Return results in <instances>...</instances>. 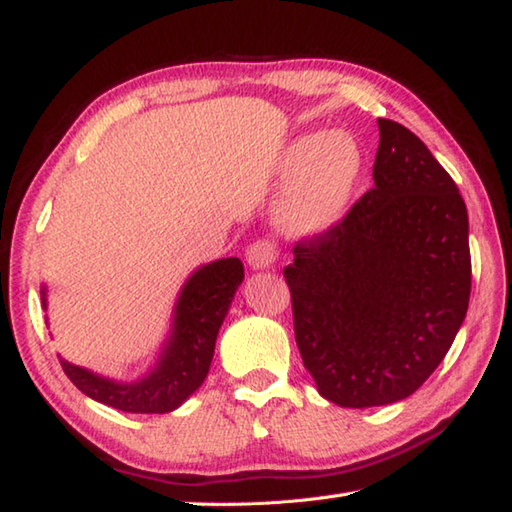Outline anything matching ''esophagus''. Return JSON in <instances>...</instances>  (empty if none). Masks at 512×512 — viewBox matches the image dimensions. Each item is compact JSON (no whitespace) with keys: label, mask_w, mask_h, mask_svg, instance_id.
<instances>
[{"label":"esophagus","mask_w":512,"mask_h":512,"mask_svg":"<svg viewBox=\"0 0 512 512\" xmlns=\"http://www.w3.org/2000/svg\"><path fill=\"white\" fill-rule=\"evenodd\" d=\"M277 246L273 242H268V239H257V242H253L248 246L246 250V259L248 264L253 268H270L275 262H277Z\"/></svg>","instance_id":"esophagus-1"}]
</instances>
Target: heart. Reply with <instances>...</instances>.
I'll return each mask as SVG.
<instances>
[{"label":"heart","mask_w":512,"mask_h":512,"mask_svg":"<svg viewBox=\"0 0 512 512\" xmlns=\"http://www.w3.org/2000/svg\"><path fill=\"white\" fill-rule=\"evenodd\" d=\"M363 171V151L347 132L308 134L286 147L281 173L290 187L279 217L295 233H321L341 220Z\"/></svg>","instance_id":"heart-1"}]
</instances>
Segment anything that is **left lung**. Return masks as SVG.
Listing matches in <instances>:
<instances>
[{"label":"left lung","instance_id":"left-lung-1","mask_svg":"<svg viewBox=\"0 0 512 512\" xmlns=\"http://www.w3.org/2000/svg\"><path fill=\"white\" fill-rule=\"evenodd\" d=\"M374 189L284 268L295 339L319 394L341 407L411 396L469 310L466 204L407 127L378 118Z\"/></svg>","mask_w":512,"mask_h":512}]
</instances>
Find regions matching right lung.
Listing matches in <instances>:
<instances>
[{
  "mask_svg": "<svg viewBox=\"0 0 512 512\" xmlns=\"http://www.w3.org/2000/svg\"><path fill=\"white\" fill-rule=\"evenodd\" d=\"M242 279L244 266L237 257L217 259L195 270L180 292L173 330L158 365L138 383H114L59 356L65 376L85 396L107 407L129 413L173 411L209 374L217 332ZM41 301L46 306V288L41 290Z\"/></svg>",
  "mask_w": 512,
  "mask_h": 512,
  "instance_id": "right-lung-1",
  "label": "right lung"
}]
</instances>
